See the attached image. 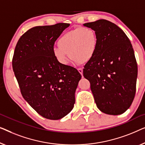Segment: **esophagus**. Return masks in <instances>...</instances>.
Masks as SVG:
<instances>
[{
  "label": "esophagus",
  "mask_w": 145,
  "mask_h": 145,
  "mask_svg": "<svg viewBox=\"0 0 145 145\" xmlns=\"http://www.w3.org/2000/svg\"><path fill=\"white\" fill-rule=\"evenodd\" d=\"M77 70H78V72H79V73H80L81 75H83V69L82 68H78L77 69Z\"/></svg>",
  "instance_id": "obj_1"
}]
</instances>
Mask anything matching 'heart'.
Here are the masks:
<instances>
[{
	"instance_id": "heart-1",
	"label": "heart",
	"mask_w": 145,
	"mask_h": 145,
	"mask_svg": "<svg viewBox=\"0 0 145 145\" xmlns=\"http://www.w3.org/2000/svg\"><path fill=\"white\" fill-rule=\"evenodd\" d=\"M57 44L58 47L52 48V54L58 63L67 65L70 56L75 62L84 64L95 56L98 37L92 28L78 27L61 36Z\"/></svg>"
}]
</instances>
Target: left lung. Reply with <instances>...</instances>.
I'll use <instances>...</instances> for the list:
<instances>
[{
	"mask_svg": "<svg viewBox=\"0 0 145 145\" xmlns=\"http://www.w3.org/2000/svg\"><path fill=\"white\" fill-rule=\"evenodd\" d=\"M83 25L95 30L98 37L97 52L83 69L96 105L105 114H123L136 91L137 64L131 42L123 30L108 20Z\"/></svg>",
	"mask_w": 145,
	"mask_h": 145,
	"instance_id": "obj_1",
	"label": "left lung"
}]
</instances>
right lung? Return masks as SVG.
Listing matches in <instances>:
<instances>
[{
	"instance_id": "add662e5",
	"label": "right lung",
	"mask_w": 145,
	"mask_h": 145,
	"mask_svg": "<svg viewBox=\"0 0 145 145\" xmlns=\"http://www.w3.org/2000/svg\"><path fill=\"white\" fill-rule=\"evenodd\" d=\"M70 24L37 26L18 40L12 68L24 99L42 117L59 120L74 106L81 75L76 69L57 62L54 42Z\"/></svg>"
}]
</instances>
